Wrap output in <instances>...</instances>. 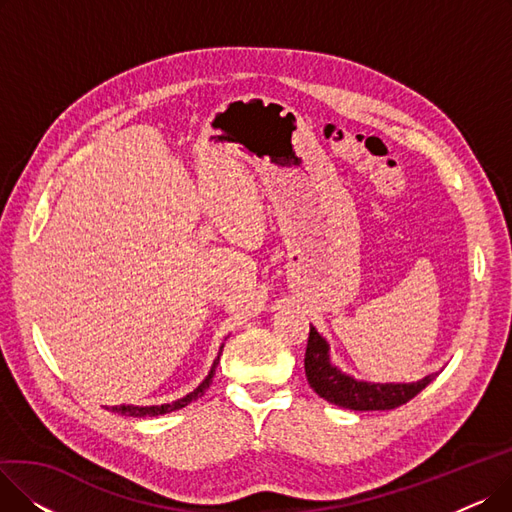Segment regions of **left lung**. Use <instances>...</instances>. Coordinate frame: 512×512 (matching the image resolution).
Wrapping results in <instances>:
<instances>
[{"label":"left lung","mask_w":512,"mask_h":512,"mask_svg":"<svg viewBox=\"0 0 512 512\" xmlns=\"http://www.w3.org/2000/svg\"><path fill=\"white\" fill-rule=\"evenodd\" d=\"M330 346L309 328L307 353H305V375L309 386L328 402L351 411H390L407 405L436 375H427L415 384H369L357 382L351 375H344L330 363Z\"/></svg>","instance_id":"8db88e82"}]
</instances>
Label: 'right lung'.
<instances>
[{"label": "right lung", "mask_w": 512, "mask_h": 512, "mask_svg": "<svg viewBox=\"0 0 512 512\" xmlns=\"http://www.w3.org/2000/svg\"><path fill=\"white\" fill-rule=\"evenodd\" d=\"M218 363H220V355H218V359L213 361V367H211L209 375L205 378V382H203L195 392L186 394L184 398L172 402V405H161V407H112V411L118 413V415H130V417H147V415H149V417H151V415L155 417V415H164V413H172V411L184 409L186 405H191L193 400H197L199 396L205 394V390H207L209 384H211V378H213V373H215V367H218Z\"/></svg>", "instance_id": "add662e5"}]
</instances>
